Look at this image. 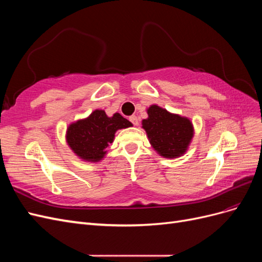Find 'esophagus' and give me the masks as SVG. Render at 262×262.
<instances>
[{
	"instance_id": "esophagus-1",
	"label": "esophagus",
	"mask_w": 262,
	"mask_h": 262,
	"mask_svg": "<svg viewBox=\"0 0 262 262\" xmlns=\"http://www.w3.org/2000/svg\"><path fill=\"white\" fill-rule=\"evenodd\" d=\"M129 120L131 121V123L133 124V125H138L139 124V121H138V117L137 116H131V117H129Z\"/></svg>"
}]
</instances>
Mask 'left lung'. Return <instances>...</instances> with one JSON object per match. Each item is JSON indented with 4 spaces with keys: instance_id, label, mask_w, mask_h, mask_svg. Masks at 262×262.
I'll use <instances>...</instances> for the list:
<instances>
[{
    "instance_id": "8db88e82",
    "label": "left lung",
    "mask_w": 262,
    "mask_h": 262,
    "mask_svg": "<svg viewBox=\"0 0 262 262\" xmlns=\"http://www.w3.org/2000/svg\"><path fill=\"white\" fill-rule=\"evenodd\" d=\"M147 115L148 118L142 121V125L149 143L161 156L173 158L184 154L193 136L191 122L156 105L148 108Z\"/></svg>"
}]
</instances>
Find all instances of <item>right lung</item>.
Returning a JSON list of instances; mask_svg holds the SVG:
<instances>
[{
    "label": "right lung",
    "mask_w": 262,
    "mask_h": 262,
    "mask_svg": "<svg viewBox=\"0 0 262 262\" xmlns=\"http://www.w3.org/2000/svg\"><path fill=\"white\" fill-rule=\"evenodd\" d=\"M131 125L132 123L120 114L109 118L104 110H95L87 119L69 126L67 140L77 156L89 162H97L104 157L106 148L113 143L115 132Z\"/></svg>",
    "instance_id": "1"
}]
</instances>
